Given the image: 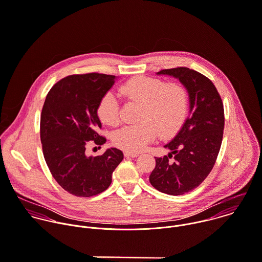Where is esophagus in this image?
I'll list each match as a JSON object with an SVG mask.
<instances>
[{"instance_id": "34e87169", "label": "esophagus", "mask_w": 262, "mask_h": 262, "mask_svg": "<svg viewBox=\"0 0 262 262\" xmlns=\"http://www.w3.org/2000/svg\"><path fill=\"white\" fill-rule=\"evenodd\" d=\"M126 157H131V158H136L139 156L138 152H131V151H125Z\"/></svg>"}]
</instances>
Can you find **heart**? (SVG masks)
Segmentation results:
<instances>
[{"mask_svg": "<svg viewBox=\"0 0 262 262\" xmlns=\"http://www.w3.org/2000/svg\"><path fill=\"white\" fill-rule=\"evenodd\" d=\"M128 100L141 104L138 124L124 126L113 136L116 146L131 152L142 150L154 140L158 133L168 136L178 130L185 120L188 97L179 84L138 77L125 83L120 89ZM97 114L102 123L117 126L120 122V106L116 96L106 92L97 106Z\"/></svg>", "mask_w": 262, "mask_h": 262, "instance_id": "1", "label": "heart"}]
</instances>
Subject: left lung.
<instances>
[{
  "label": "left lung",
  "instance_id": "left-lung-1",
  "mask_svg": "<svg viewBox=\"0 0 262 262\" xmlns=\"http://www.w3.org/2000/svg\"><path fill=\"white\" fill-rule=\"evenodd\" d=\"M157 75L177 79L188 93V117L164 145L170 152L156 158V167L149 175L156 189L179 195L198 187L215 164L223 136V104L214 84L193 70L177 68Z\"/></svg>",
  "mask_w": 262,
  "mask_h": 262
}]
</instances>
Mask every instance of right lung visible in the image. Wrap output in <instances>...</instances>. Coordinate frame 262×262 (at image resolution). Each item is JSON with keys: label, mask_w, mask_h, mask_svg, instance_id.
<instances>
[{"label": "right lung", "mask_w": 262, "mask_h": 262, "mask_svg": "<svg viewBox=\"0 0 262 262\" xmlns=\"http://www.w3.org/2000/svg\"><path fill=\"white\" fill-rule=\"evenodd\" d=\"M117 80L103 74L73 75L57 82L47 94L41 115V142L49 170L58 184L76 196L104 191L122 162V150L107 148L102 156L88 157V141L102 145L97 131L101 122L97 106Z\"/></svg>", "instance_id": "add662e5"}]
</instances>
